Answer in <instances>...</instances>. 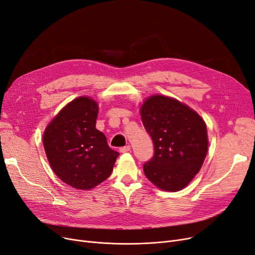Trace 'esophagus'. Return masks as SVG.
<instances>
[{
	"instance_id": "obj_1",
	"label": "esophagus",
	"mask_w": 255,
	"mask_h": 255,
	"mask_svg": "<svg viewBox=\"0 0 255 255\" xmlns=\"http://www.w3.org/2000/svg\"><path fill=\"white\" fill-rule=\"evenodd\" d=\"M129 151H130V146H125V147L120 148V152L121 153H127Z\"/></svg>"
}]
</instances>
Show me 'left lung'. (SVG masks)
Here are the masks:
<instances>
[{
    "label": "left lung",
    "mask_w": 255,
    "mask_h": 255,
    "mask_svg": "<svg viewBox=\"0 0 255 255\" xmlns=\"http://www.w3.org/2000/svg\"><path fill=\"white\" fill-rule=\"evenodd\" d=\"M154 154L143 164L147 178L163 191L177 192L200 171L207 153L204 121L175 99L152 96L140 108Z\"/></svg>",
    "instance_id": "8db88e82"
}]
</instances>
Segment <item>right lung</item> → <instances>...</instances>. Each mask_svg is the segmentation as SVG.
<instances>
[{"label": "right lung", "mask_w": 255, "mask_h": 255, "mask_svg": "<svg viewBox=\"0 0 255 255\" xmlns=\"http://www.w3.org/2000/svg\"><path fill=\"white\" fill-rule=\"evenodd\" d=\"M97 116L93 99L77 98L43 133V147L54 173L75 189L91 190L107 179L120 155L96 128Z\"/></svg>", "instance_id": "add662e5"}]
</instances>
